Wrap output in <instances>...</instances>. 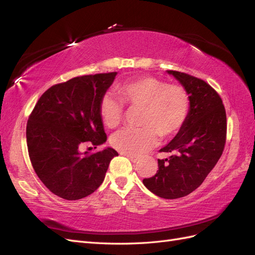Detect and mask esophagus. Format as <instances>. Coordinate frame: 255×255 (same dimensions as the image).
I'll return each instance as SVG.
<instances>
[{"label": "esophagus", "mask_w": 255, "mask_h": 255, "mask_svg": "<svg viewBox=\"0 0 255 255\" xmlns=\"http://www.w3.org/2000/svg\"><path fill=\"white\" fill-rule=\"evenodd\" d=\"M127 157L130 160V161H132V163H136V161L138 160V159H139V158H138L137 156H130V155H127Z\"/></svg>", "instance_id": "1"}]
</instances>
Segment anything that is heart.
<instances>
[{"instance_id":"b5f03b06","label":"heart","mask_w":255,"mask_h":255,"mask_svg":"<svg viewBox=\"0 0 255 255\" xmlns=\"http://www.w3.org/2000/svg\"><path fill=\"white\" fill-rule=\"evenodd\" d=\"M115 91L128 110H140L137 122L140 128L125 129L112 139L114 148L126 155H141L156 144L158 135L163 138L174 136L187 120L190 98L183 85L140 76L117 85ZM121 104L109 96L101 99L99 113L107 128H116L122 123Z\"/></svg>"}]
</instances>
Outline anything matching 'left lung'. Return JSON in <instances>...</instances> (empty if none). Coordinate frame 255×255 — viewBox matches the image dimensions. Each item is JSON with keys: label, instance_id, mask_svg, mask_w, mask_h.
Segmentation results:
<instances>
[{"label": "left lung", "instance_id": "1", "mask_svg": "<svg viewBox=\"0 0 255 255\" xmlns=\"http://www.w3.org/2000/svg\"><path fill=\"white\" fill-rule=\"evenodd\" d=\"M190 98L188 117L181 130L160 152L174 153L158 159V170L143 185L164 199L189 195L203 183L218 163L227 140V114L218 92L205 81L169 70Z\"/></svg>", "mask_w": 255, "mask_h": 255}]
</instances>
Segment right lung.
Here are the masks:
<instances>
[{
    "instance_id": "add662e5",
    "label": "right lung",
    "mask_w": 255,
    "mask_h": 255,
    "mask_svg": "<svg viewBox=\"0 0 255 255\" xmlns=\"http://www.w3.org/2000/svg\"><path fill=\"white\" fill-rule=\"evenodd\" d=\"M117 72L76 76L53 85L38 100L26 126L30 163L54 195L79 200L102 184L118 152L107 148L84 152L106 141L99 105ZM90 149V148H89Z\"/></svg>"
}]
</instances>
